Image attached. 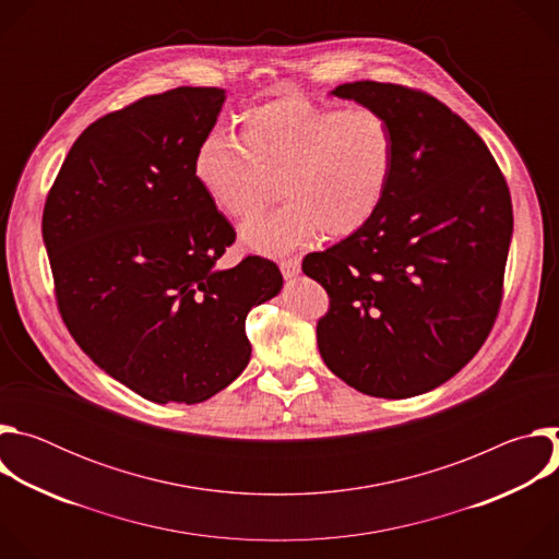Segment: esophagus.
Here are the masks:
<instances>
[{"instance_id": "34e87169", "label": "esophagus", "mask_w": 559, "mask_h": 559, "mask_svg": "<svg viewBox=\"0 0 559 559\" xmlns=\"http://www.w3.org/2000/svg\"><path fill=\"white\" fill-rule=\"evenodd\" d=\"M281 272L285 278H292L300 272V257H292V259H283L281 261Z\"/></svg>"}]
</instances>
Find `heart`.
Returning a JSON list of instances; mask_svg holds the SVG:
<instances>
[{
    "mask_svg": "<svg viewBox=\"0 0 559 559\" xmlns=\"http://www.w3.org/2000/svg\"><path fill=\"white\" fill-rule=\"evenodd\" d=\"M395 164V132L369 106H321L281 97L241 115V132L216 130L194 154V179L229 218L259 214L278 192L287 201L248 223L243 243L287 252L318 231L341 238L365 227L384 201Z\"/></svg>",
    "mask_w": 559,
    "mask_h": 559,
    "instance_id": "obj_1",
    "label": "heart"
}]
</instances>
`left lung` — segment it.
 <instances>
[{"label": "left lung", "instance_id": "8db88e82", "mask_svg": "<svg viewBox=\"0 0 559 559\" xmlns=\"http://www.w3.org/2000/svg\"><path fill=\"white\" fill-rule=\"evenodd\" d=\"M332 95L389 119L395 164L373 218L302 259L330 296L318 349L367 395H418L455 376L496 323L513 234L509 186L487 143L436 97L380 82Z\"/></svg>", "mask_w": 559, "mask_h": 559}]
</instances>
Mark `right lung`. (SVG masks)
I'll list each match as a JSON object with an SVG mask.
<instances>
[{
	"instance_id": "obj_1",
	"label": "right lung",
	"mask_w": 559,
	"mask_h": 559,
	"mask_svg": "<svg viewBox=\"0 0 559 559\" xmlns=\"http://www.w3.org/2000/svg\"><path fill=\"white\" fill-rule=\"evenodd\" d=\"M225 91L181 86L91 123L41 218L70 336L108 376L166 405L203 403L250 362L246 318L283 287L263 257L216 261L236 231L194 179Z\"/></svg>"
}]
</instances>
